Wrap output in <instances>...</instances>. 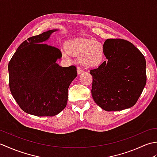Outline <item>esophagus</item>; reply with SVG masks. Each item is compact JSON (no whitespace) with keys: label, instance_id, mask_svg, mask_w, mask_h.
Instances as JSON below:
<instances>
[{"label":"esophagus","instance_id":"34e87169","mask_svg":"<svg viewBox=\"0 0 157 157\" xmlns=\"http://www.w3.org/2000/svg\"><path fill=\"white\" fill-rule=\"evenodd\" d=\"M77 71H78V74L80 75L83 72V69L80 67H77Z\"/></svg>","mask_w":157,"mask_h":157}]
</instances>
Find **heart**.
I'll use <instances>...</instances> for the list:
<instances>
[{
    "label": "heart",
    "mask_w": 157,
    "mask_h": 157,
    "mask_svg": "<svg viewBox=\"0 0 157 157\" xmlns=\"http://www.w3.org/2000/svg\"><path fill=\"white\" fill-rule=\"evenodd\" d=\"M66 51L69 54L79 56V61L88 67H96L104 61L105 51L102 43L92 39L74 38L67 41L65 45ZM67 57V54L63 52Z\"/></svg>",
    "instance_id": "obj_1"
}]
</instances>
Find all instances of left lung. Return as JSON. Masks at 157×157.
Masks as SVG:
<instances>
[{
  "label": "left lung",
  "instance_id": "obj_1",
  "mask_svg": "<svg viewBox=\"0 0 157 157\" xmlns=\"http://www.w3.org/2000/svg\"><path fill=\"white\" fill-rule=\"evenodd\" d=\"M103 46L107 61L90 72L92 98L106 111L129 109L138 101L146 85L144 56L125 40L107 39Z\"/></svg>",
  "mask_w": 157,
  "mask_h": 157
}]
</instances>
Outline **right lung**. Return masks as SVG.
<instances>
[{"mask_svg":"<svg viewBox=\"0 0 157 157\" xmlns=\"http://www.w3.org/2000/svg\"><path fill=\"white\" fill-rule=\"evenodd\" d=\"M57 29L32 36L23 42L8 65L9 88L23 111L38 117L56 115L65 108L68 88L77 69L56 63L61 52L44 42Z\"/></svg>","mask_w":157,"mask_h":157,"instance_id":"1","label":"right lung"}]
</instances>
